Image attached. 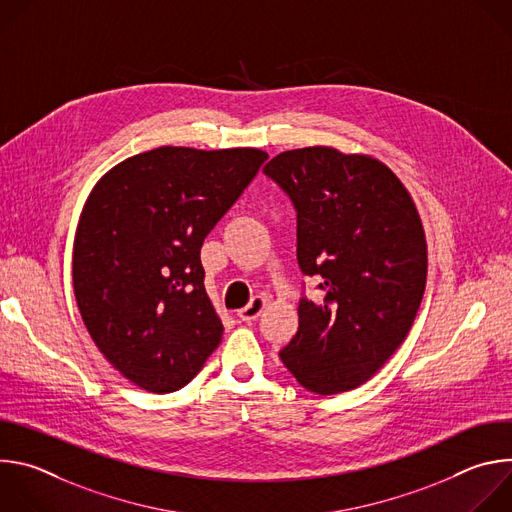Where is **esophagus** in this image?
<instances>
[{
    "label": "esophagus",
    "instance_id": "obj_1",
    "mask_svg": "<svg viewBox=\"0 0 512 512\" xmlns=\"http://www.w3.org/2000/svg\"><path fill=\"white\" fill-rule=\"evenodd\" d=\"M265 304H267V300H265V298H261V296L251 298V302H249L243 310H239V312H237L239 320H243V322H255V320L261 316V312H263Z\"/></svg>",
    "mask_w": 512,
    "mask_h": 512
}]
</instances>
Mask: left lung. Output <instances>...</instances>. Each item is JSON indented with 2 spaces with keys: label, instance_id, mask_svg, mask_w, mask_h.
Masks as SVG:
<instances>
[{
  "label": "left lung",
  "instance_id": "8db88e82",
  "mask_svg": "<svg viewBox=\"0 0 512 512\" xmlns=\"http://www.w3.org/2000/svg\"><path fill=\"white\" fill-rule=\"evenodd\" d=\"M298 216V265L320 279L302 296L296 336L279 358L318 395L367 383L405 340L419 310L427 245L417 208L379 160L304 148L265 168Z\"/></svg>",
  "mask_w": 512,
  "mask_h": 512
}]
</instances>
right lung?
I'll return each mask as SVG.
<instances>
[{
    "label": "right lung",
    "instance_id": "1",
    "mask_svg": "<svg viewBox=\"0 0 512 512\" xmlns=\"http://www.w3.org/2000/svg\"><path fill=\"white\" fill-rule=\"evenodd\" d=\"M265 160L166 145L117 164L87 198L72 285L93 342L133 385L174 393L221 344L200 247Z\"/></svg>",
    "mask_w": 512,
    "mask_h": 512
}]
</instances>
